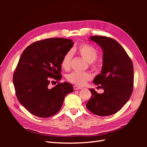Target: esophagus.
I'll use <instances>...</instances> for the list:
<instances>
[{"mask_svg": "<svg viewBox=\"0 0 147 147\" xmlns=\"http://www.w3.org/2000/svg\"><path fill=\"white\" fill-rule=\"evenodd\" d=\"M83 88L81 86H79L77 85H74V90H81Z\"/></svg>", "mask_w": 147, "mask_h": 147, "instance_id": "1", "label": "esophagus"}]
</instances>
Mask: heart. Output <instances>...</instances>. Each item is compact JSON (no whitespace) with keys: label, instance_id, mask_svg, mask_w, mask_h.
Wrapping results in <instances>:
<instances>
[{"label":"heart","instance_id":"b5f03b06","mask_svg":"<svg viewBox=\"0 0 147 147\" xmlns=\"http://www.w3.org/2000/svg\"><path fill=\"white\" fill-rule=\"evenodd\" d=\"M77 51L83 58L91 64L93 69L98 70V65L94 62L97 58L98 52L94 47L89 44L83 43L78 47ZM72 58V52L71 51L67 52L63 56L61 61V66L64 70H69L70 69ZM66 78L70 83L82 86L91 80L92 75L88 72H74L67 75Z\"/></svg>","mask_w":147,"mask_h":147}]
</instances>
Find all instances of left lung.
Segmentation results:
<instances>
[{
	"label": "left lung",
	"instance_id": "obj_1",
	"mask_svg": "<svg viewBox=\"0 0 147 147\" xmlns=\"http://www.w3.org/2000/svg\"><path fill=\"white\" fill-rule=\"evenodd\" d=\"M103 50V65L101 73L93 83L104 90L98 94L90 89L92 96L86 104L91 112L100 117L115 114L125 105L132 93L134 69L131 58L115 40L94 35L90 38Z\"/></svg>",
	"mask_w": 147,
	"mask_h": 147
}]
</instances>
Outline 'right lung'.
I'll return each mask as SVG.
<instances>
[{"mask_svg": "<svg viewBox=\"0 0 147 147\" xmlns=\"http://www.w3.org/2000/svg\"><path fill=\"white\" fill-rule=\"evenodd\" d=\"M73 45L71 39L47 38L32 43L22 53L13 74V84L18 100L35 116L55 115L65 96L74 91L67 82L48 87L51 79H61L62 59Z\"/></svg>", "mask_w": 147, "mask_h": 147, "instance_id": "add662e5", "label": "right lung"}]
</instances>
